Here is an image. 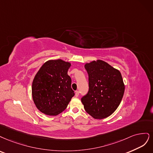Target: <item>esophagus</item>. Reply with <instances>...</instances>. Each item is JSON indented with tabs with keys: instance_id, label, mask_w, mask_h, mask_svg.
<instances>
[{
	"instance_id": "1",
	"label": "esophagus",
	"mask_w": 153,
	"mask_h": 153,
	"mask_svg": "<svg viewBox=\"0 0 153 153\" xmlns=\"http://www.w3.org/2000/svg\"><path fill=\"white\" fill-rule=\"evenodd\" d=\"M79 95V91H76V92H75V96L76 97H78Z\"/></svg>"
}]
</instances>
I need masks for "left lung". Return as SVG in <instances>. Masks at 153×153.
<instances>
[{"label": "left lung", "instance_id": "left-lung-1", "mask_svg": "<svg viewBox=\"0 0 153 153\" xmlns=\"http://www.w3.org/2000/svg\"><path fill=\"white\" fill-rule=\"evenodd\" d=\"M89 91L81 98L85 111L95 119L111 116L120 105L125 92L121 72L109 63L97 60L85 64Z\"/></svg>", "mask_w": 153, "mask_h": 153}]
</instances>
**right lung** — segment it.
<instances>
[{
  "label": "right lung",
  "mask_w": 153,
  "mask_h": 153,
  "mask_svg": "<svg viewBox=\"0 0 153 153\" xmlns=\"http://www.w3.org/2000/svg\"><path fill=\"white\" fill-rule=\"evenodd\" d=\"M71 63L61 59L44 63L33 78L32 94L34 103L41 112L56 116L65 110L74 91L67 74Z\"/></svg>",
  "instance_id": "obj_1"
}]
</instances>
